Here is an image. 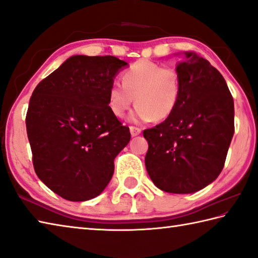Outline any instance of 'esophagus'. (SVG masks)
Masks as SVG:
<instances>
[{"mask_svg":"<svg viewBox=\"0 0 258 258\" xmlns=\"http://www.w3.org/2000/svg\"><path fill=\"white\" fill-rule=\"evenodd\" d=\"M130 132H131V135H132V136H138V135L141 134V132H142V130L139 128V127H135V126H131Z\"/></svg>","mask_w":258,"mask_h":258,"instance_id":"obj_1","label":"esophagus"}]
</instances>
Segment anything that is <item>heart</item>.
Masks as SVG:
<instances>
[{
    "label": "heart",
    "mask_w": 258,
    "mask_h": 258,
    "mask_svg": "<svg viewBox=\"0 0 258 258\" xmlns=\"http://www.w3.org/2000/svg\"><path fill=\"white\" fill-rule=\"evenodd\" d=\"M123 84L113 83L107 95V104L116 117H124L134 103L136 107L130 120L143 124L170 117L181 96L180 75L172 67L142 59L134 62L122 75Z\"/></svg>",
    "instance_id": "1"
}]
</instances>
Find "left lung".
Here are the masks:
<instances>
[{
	"label": "left lung",
	"mask_w": 258,
	"mask_h": 258,
	"mask_svg": "<svg viewBox=\"0 0 258 258\" xmlns=\"http://www.w3.org/2000/svg\"><path fill=\"white\" fill-rule=\"evenodd\" d=\"M176 63L181 96L172 115L145 130L146 171L159 189L194 194L218 178L235 132L234 99L221 74L195 52Z\"/></svg>",
	"instance_id": "1"
}]
</instances>
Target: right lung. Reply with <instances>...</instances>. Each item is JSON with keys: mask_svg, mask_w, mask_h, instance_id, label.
Returning <instances> with one entry per match:
<instances>
[{"mask_svg": "<svg viewBox=\"0 0 258 258\" xmlns=\"http://www.w3.org/2000/svg\"><path fill=\"white\" fill-rule=\"evenodd\" d=\"M128 63L113 55H73L38 84L25 118L38 178L69 201L103 192L130 128L110 112L107 95Z\"/></svg>", "mask_w": 258, "mask_h": 258, "instance_id": "obj_1", "label": "right lung"}]
</instances>
